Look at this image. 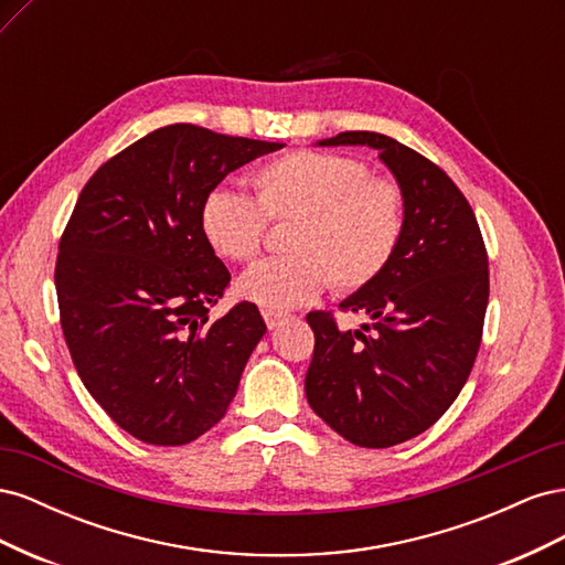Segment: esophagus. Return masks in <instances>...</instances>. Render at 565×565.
I'll return each mask as SVG.
<instances>
[{
  "label": "esophagus",
  "mask_w": 565,
  "mask_h": 565,
  "mask_svg": "<svg viewBox=\"0 0 565 565\" xmlns=\"http://www.w3.org/2000/svg\"><path fill=\"white\" fill-rule=\"evenodd\" d=\"M264 320H266V328L268 330H278L282 322H287L289 318L282 313H273V311H264Z\"/></svg>",
  "instance_id": "obj_1"
}]
</instances>
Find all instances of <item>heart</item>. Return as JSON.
<instances>
[{"instance_id": "heart-1", "label": "heart", "mask_w": 565, "mask_h": 565, "mask_svg": "<svg viewBox=\"0 0 565 565\" xmlns=\"http://www.w3.org/2000/svg\"><path fill=\"white\" fill-rule=\"evenodd\" d=\"M254 202L214 191L202 204V233L233 264H254L268 224H292L289 256L252 268L237 295L266 311L285 313L337 292H361L380 280L403 245L407 200L401 183L370 177L349 156L292 150L259 164L249 177Z\"/></svg>"}]
</instances>
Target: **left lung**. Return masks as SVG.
<instances>
[{"label":"left lung","mask_w":565,"mask_h":565,"mask_svg":"<svg viewBox=\"0 0 565 565\" xmlns=\"http://www.w3.org/2000/svg\"><path fill=\"white\" fill-rule=\"evenodd\" d=\"M320 146L374 148L407 200L396 259L339 303L370 322L351 332L332 313L306 316L313 413L353 446L391 448L436 424L469 380L490 295L488 252L467 198L417 150L377 131H341Z\"/></svg>","instance_id":"obj_1"}]
</instances>
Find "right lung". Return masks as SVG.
<instances>
[{"instance_id":"obj_1","label":"right lung","mask_w":565,"mask_h":565,"mask_svg":"<svg viewBox=\"0 0 565 565\" xmlns=\"http://www.w3.org/2000/svg\"><path fill=\"white\" fill-rule=\"evenodd\" d=\"M282 143L167 125L100 164L61 235V328L82 384L150 446H185L226 415L266 322L249 301L218 320L231 273L202 204Z\"/></svg>"}]
</instances>
